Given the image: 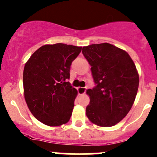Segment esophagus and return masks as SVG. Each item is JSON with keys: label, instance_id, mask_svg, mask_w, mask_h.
Segmentation results:
<instances>
[{"label": "esophagus", "instance_id": "1", "mask_svg": "<svg viewBox=\"0 0 157 157\" xmlns=\"http://www.w3.org/2000/svg\"><path fill=\"white\" fill-rule=\"evenodd\" d=\"M77 91H78V93L80 94V95H83L86 91V87H79L78 89H77Z\"/></svg>", "mask_w": 157, "mask_h": 157}]
</instances>
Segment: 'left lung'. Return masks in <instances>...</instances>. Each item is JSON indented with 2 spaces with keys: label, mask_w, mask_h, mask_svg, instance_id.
<instances>
[{
  "label": "left lung",
  "mask_w": 157,
  "mask_h": 157,
  "mask_svg": "<svg viewBox=\"0 0 157 157\" xmlns=\"http://www.w3.org/2000/svg\"><path fill=\"white\" fill-rule=\"evenodd\" d=\"M82 52L92 66L95 85L86 92L87 117L98 126H114L126 116L136 97L139 77L134 62L126 51L108 43L84 47Z\"/></svg>",
  "instance_id": "1"
}]
</instances>
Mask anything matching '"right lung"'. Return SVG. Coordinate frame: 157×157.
<instances>
[{
  "instance_id": "right-lung-1",
  "label": "right lung",
  "mask_w": 157,
  "mask_h": 157,
  "mask_svg": "<svg viewBox=\"0 0 157 157\" xmlns=\"http://www.w3.org/2000/svg\"><path fill=\"white\" fill-rule=\"evenodd\" d=\"M82 47L44 45L32 54L23 71L25 101L34 117L49 126L70 120L77 91L68 82L70 68Z\"/></svg>"
}]
</instances>
